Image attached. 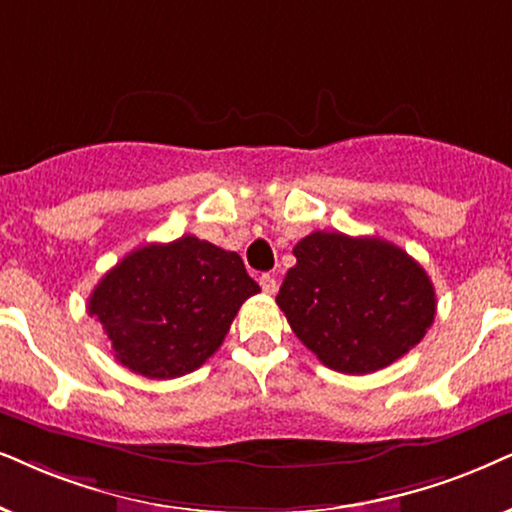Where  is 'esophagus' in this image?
<instances>
[{"mask_svg":"<svg viewBox=\"0 0 512 512\" xmlns=\"http://www.w3.org/2000/svg\"><path fill=\"white\" fill-rule=\"evenodd\" d=\"M260 286H262V290L264 293H269V295H274L276 290H278V281L271 274H262L260 276Z\"/></svg>","mask_w":512,"mask_h":512,"instance_id":"34e87169","label":"esophagus"}]
</instances>
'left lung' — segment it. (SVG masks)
Wrapping results in <instances>:
<instances>
[{"mask_svg": "<svg viewBox=\"0 0 512 512\" xmlns=\"http://www.w3.org/2000/svg\"><path fill=\"white\" fill-rule=\"evenodd\" d=\"M276 304L302 345L333 371L364 375L416 347L435 321L430 276L383 238L314 231L293 248Z\"/></svg>", "mask_w": 512, "mask_h": 512, "instance_id": "obj_1", "label": "left lung"}]
</instances>
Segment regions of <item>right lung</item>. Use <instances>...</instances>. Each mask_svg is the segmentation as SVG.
<instances>
[{
	"instance_id": "obj_1",
	"label": "right lung",
	"mask_w": 512,
	"mask_h": 512,
	"mask_svg": "<svg viewBox=\"0 0 512 512\" xmlns=\"http://www.w3.org/2000/svg\"><path fill=\"white\" fill-rule=\"evenodd\" d=\"M255 293L238 252L181 236L122 257L92 290L87 312L122 366L167 380L203 366Z\"/></svg>"
}]
</instances>
